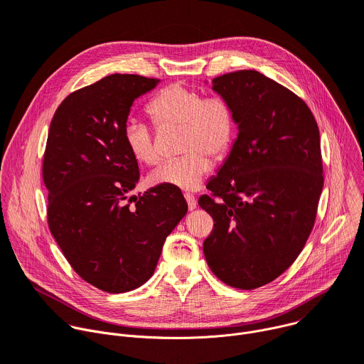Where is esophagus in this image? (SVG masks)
Here are the masks:
<instances>
[{"label": "esophagus", "mask_w": 364, "mask_h": 364, "mask_svg": "<svg viewBox=\"0 0 364 364\" xmlns=\"http://www.w3.org/2000/svg\"><path fill=\"white\" fill-rule=\"evenodd\" d=\"M185 199H186V203H188V208H189L191 211L196 208V199H195L193 195L186 193V195H185Z\"/></svg>", "instance_id": "34e87169"}]
</instances>
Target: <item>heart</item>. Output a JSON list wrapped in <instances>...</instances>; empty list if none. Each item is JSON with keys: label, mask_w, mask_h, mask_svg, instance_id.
<instances>
[{"label": "heart", "mask_w": 364, "mask_h": 364, "mask_svg": "<svg viewBox=\"0 0 364 364\" xmlns=\"http://www.w3.org/2000/svg\"><path fill=\"white\" fill-rule=\"evenodd\" d=\"M147 111L159 126L182 127V157L166 161L154 171L151 185H166L181 191H195L213 168L210 155L223 159L234 140L235 124L230 105L217 97L204 98L193 88L172 84L161 90L149 102ZM124 143L141 165L154 166L160 154L151 130L141 121L132 118L123 129Z\"/></svg>", "instance_id": "b5f03b06"}]
</instances>
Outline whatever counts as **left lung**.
Listing matches in <instances>:
<instances>
[{"label":"left lung","instance_id":"8db88e82","mask_svg":"<svg viewBox=\"0 0 364 364\" xmlns=\"http://www.w3.org/2000/svg\"><path fill=\"white\" fill-rule=\"evenodd\" d=\"M237 139L199 207L214 220L210 269L232 288L256 289L284 273L314 227L324 185L321 140L306 104L257 70L214 77Z\"/></svg>","mask_w":364,"mask_h":364}]
</instances>
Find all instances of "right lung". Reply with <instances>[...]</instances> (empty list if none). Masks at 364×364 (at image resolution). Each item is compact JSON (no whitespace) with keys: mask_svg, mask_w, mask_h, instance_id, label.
I'll use <instances>...</instances> for the list:
<instances>
[{"mask_svg":"<svg viewBox=\"0 0 364 364\" xmlns=\"http://www.w3.org/2000/svg\"><path fill=\"white\" fill-rule=\"evenodd\" d=\"M159 82L105 76L66 97L49 129L43 181L50 232L73 270L109 294L146 284L166 237L188 213L182 192L172 186L128 198L140 172L123 129L134 100Z\"/></svg>","mask_w":364,"mask_h":364,"instance_id":"add662e5","label":"right lung"}]
</instances>
